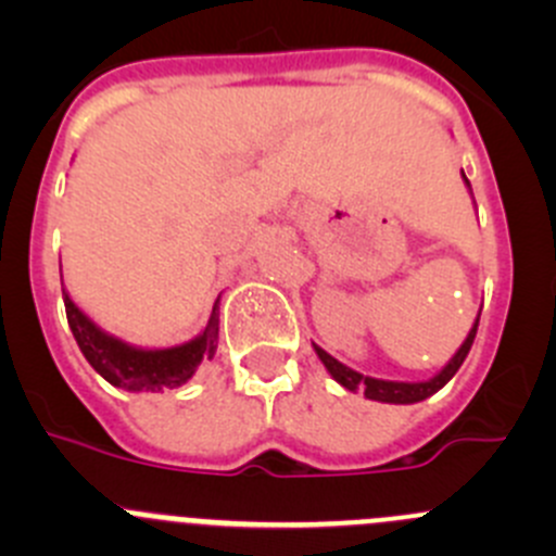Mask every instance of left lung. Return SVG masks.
Here are the masks:
<instances>
[{
    "mask_svg": "<svg viewBox=\"0 0 556 556\" xmlns=\"http://www.w3.org/2000/svg\"><path fill=\"white\" fill-rule=\"evenodd\" d=\"M463 179H465V188L470 190V182H468V177H465V172H463ZM470 199H473V190H470ZM473 204H476V201H473ZM479 317H481V312L476 314L473 328L468 330V336H465V341H463V344H459V350L452 355V361L446 363V366L441 368V371L435 374V377L422 379V382H390V379L363 377L361 371H355V368L344 366V363L336 361L333 355H328V352H325L323 346H317V344H312V346H314V352H317L319 361H323L325 371H328L330 377H333L341 387H344V390H350V392L363 390V395H366L368 401L395 403V406H408V403H419V401H425V397L435 395V392H439L441 387L450 382L454 374L459 371V366H463V361H465V357H468L470 344H473V339H476Z\"/></svg>",
    "mask_w": 556,
    "mask_h": 556,
    "instance_id": "obj_1",
    "label": "left lung"
}]
</instances>
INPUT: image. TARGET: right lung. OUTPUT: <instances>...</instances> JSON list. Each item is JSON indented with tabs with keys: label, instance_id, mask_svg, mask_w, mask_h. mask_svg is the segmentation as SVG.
Listing matches in <instances>:
<instances>
[{
	"label": "right lung",
	"instance_id": "1",
	"mask_svg": "<svg viewBox=\"0 0 556 556\" xmlns=\"http://www.w3.org/2000/svg\"><path fill=\"white\" fill-rule=\"evenodd\" d=\"M66 319L77 346L91 363L93 371L104 377L112 387L128 392H161L166 387H182L201 366V361H212L217 350V325H220V299L212 306L204 330L190 341L174 346H137L112 336L102 325L93 323L80 306L72 301L64 288Z\"/></svg>",
	"mask_w": 556,
	"mask_h": 556
}]
</instances>
